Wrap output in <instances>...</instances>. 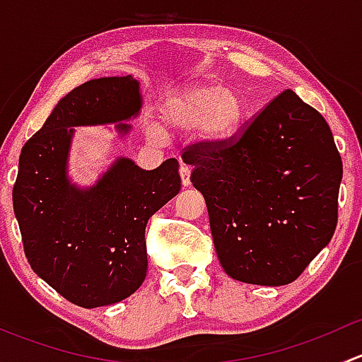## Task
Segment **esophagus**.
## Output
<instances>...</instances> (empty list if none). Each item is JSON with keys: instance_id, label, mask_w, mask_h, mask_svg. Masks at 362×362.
<instances>
[{"instance_id": "obj_1", "label": "esophagus", "mask_w": 362, "mask_h": 362, "mask_svg": "<svg viewBox=\"0 0 362 362\" xmlns=\"http://www.w3.org/2000/svg\"><path fill=\"white\" fill-rule=\"evenodd\" d=\"M180 178H182V184H184V187H187V185H191V168L187 166V164L182 163L180 164Z\"/></svg>"}]
</instances>
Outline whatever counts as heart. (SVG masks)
Wrapping results in <instances>:
<instances>
[{"mask_svg":"<svg viewBox=\"0 0 362 362\" xmlns=\"http://www.w3.org/2000/svg\"><path fill=\"white\" fill-rule=\"evenodd\" d=\"M243 115L238 94L218 83H192L170 94L163 105V119L173 129L199 126L203 136L221 140L235 133ZM154 136H159L154 131Z\"/></svg>","mask_w":362,"mask_h":362,"instance_id":"1","label":"heart"}]
</instances>
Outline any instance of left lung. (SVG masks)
Wrapping results in <instances>:
<instances>
[{
    "instance_id": "1",
    "label": "left lung",
    "mask_w": 362,
    "mask_h": 362,
    "mask_svg": "<svg viewBox=\"0 0 362 362\" xmlns=\"http://www.w3.org/2000/svg\"><path fill=\"white\" fill-rule=\"evenodd\" d=\"M231 279L294 282L331 242L343 164L326 119L286 89L233 136L182 152Z\"/></svg>"
}]
</instances>
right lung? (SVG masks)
I'll list each match as a JSON object with an SVG mask.
<instances>
[{
    "instance_id": "right-lung-1",
    "label": "right lung",
    "mask_w": 362,
    "mask_h": 362,
    "mask_svg": "<svg viewBox=\"0 0 362 362\" xmlns=\"http://www.w3.org/2000/svg\"><path fill=\"white\" fill-rule=\"evenodd\" d=\"M131 75L103 76L75 87L23 147L13 184V211L33 272L73 305L100 308L131 296L147 275L145 228L180 191L178 160L141 170L119 159L94 187L66 178L75 126L110 124L140 112ZM127 133V124H117Z\"/></svg>"
}]
</instances>
